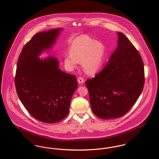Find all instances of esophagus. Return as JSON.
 <instances>
[{
	"label": "esophagus",
	"instance_id": "1",
	"mask_svg": "<svg viewBox=\"0 0 159 159\" xmlns=\"http://www.w3.org/2000/svg\"><path fill=\"white\" fill-rule=\"evenodd\" d=\"M77 82L79 83H83L84 82V79L82 77H79L77 79Z\"/></svg>",
	"mask_w": 159,
	"mask_h": 159
}]
</instances>
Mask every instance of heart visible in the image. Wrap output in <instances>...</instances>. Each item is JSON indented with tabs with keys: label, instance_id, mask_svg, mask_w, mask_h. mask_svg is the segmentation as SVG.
<instances>
[{
	"label": "heart",
	"instance_id": "heart-1",
	"mask_svg": "<svg viewBox=\"0 0 159 159\" xmlns=\"http://www.w3.org/2000/svg\"><path fill=\"white\" fill-rule=\"evenodd\" d=\"M104 45L88 36L76 38L70 46V52L65 55L64 63L67 69L72 71L79 61H82L83 70L86 73L93 74L100 68L104 55Z\"/></svg>",
	"mask_w": 159,
	"mask_h": 159
}]
</instances>
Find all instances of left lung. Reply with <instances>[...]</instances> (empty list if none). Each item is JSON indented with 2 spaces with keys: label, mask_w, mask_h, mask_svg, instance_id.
<instances>
[{
  "label": "left lung",
  "mask_w": 159,
  "mask_h": 159,
  "mask_svg": "<svg viewBox=\"0 0 159 159\" xmlns=\"http://www.w3.org/2000/svg\"><path fill=\"white\" fill-rule=\"evenodd\" d=\"M117 34V47L106 66L85 82L92 111L103 119L119 118L127 113L144 88L141 57L125 34Z\"/></svg>",
  "instance_id": "1"
}]
</instances>
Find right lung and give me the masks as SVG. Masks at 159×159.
<instances>
[{"instance_id":"1","label":"right lung","mask_w":159,"mask_h":159,"mask_svg":"<svg viewBox=\"0 0 159 159\" xmlns=\"http://www.w3.org/2000/svg\"><path fill=\"white\" fill-rule=\"evenodd\" d=\"M62 29L36 34L23 47L17 62L15 84L17 95L34 118L46 123L64 119L77 88L76 76L59 68L53 57L40 59L51 48Z\"/></svg>"}]
</instances>
